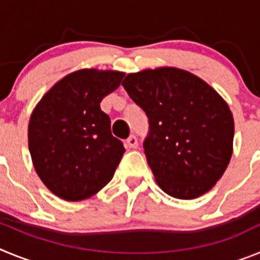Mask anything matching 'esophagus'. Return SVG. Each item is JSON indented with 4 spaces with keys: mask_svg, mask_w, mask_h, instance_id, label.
Here are the masks:
<instances>
[{
    "mask_svg": "<svg viewBox=\"0 0 260 260\" xmlns=\"http://www.w3.org/2000/svg\"><path fill=\"white\" fill-rule=\"evenodd\" d=\"M126 143H127V146L130 147V148H137L138 147V139L135 135H130V137L127 138V141H126Z\"/></svg>",
    "mask_w": 260,
    "mask_h": 260,
    "instance_id": "1",
    "label": "esophagus"
}]
</instances>
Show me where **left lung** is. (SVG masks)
I'll return each mask as SVG.
<instances>
[{"label": "left lung", "mask_w": 260, "mask_h": 260, "mask_svg": "<svg viewBox=\"0 0 260 260\" xmlns=\"http://www.w3.org/2000/svg\"><path fill=\"white\" fill-rule=\"evenodd\" d=\"M122 86L148 117L144 153L162 191L194 199L212 189L233 152L234 121L224 99L176 68L127 74Z\"/></svg>", "instance_id": "8db88e82"}]
</instances>
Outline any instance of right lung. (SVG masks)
Returning <instances> with one entry per match:
<instances>
[{
  "label": "right lung",
  "instance_id": "right-lung-1",
  "mask_svg": "<svg viewBox=\"0 0 260 260\" xmlns=\"http://www.w3.org/2000/svg\"><path fill=\"white\" fill-rule=\"evenodd\" d=\"M123 77L113 70L74 71L58 80L32 112V162L40 180L61 199L83 201L112 180L125 148L112 135L100 103Z\"/></svg>",
  "mask_w": 260,
  "mask_h": 260
}]
</instances>
